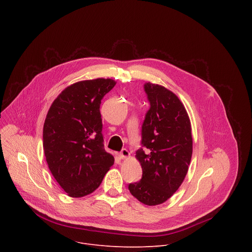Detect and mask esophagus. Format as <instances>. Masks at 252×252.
<instances>
[{"label": "esophagus", "instance_id": "obj_1", "mask_svg": "<svg viewBox=\"0 0 252 252\" xmlns=\"http://www.w3.org/2000/svg\"><path fill=\"white\" fill-rule=\"evenodd\" d=\"M119 157H120V158H122V159L126 158L127 157H129V152H128L126 149H123L122 152L119 154Z\"/></svg>", "mask_w": 252, "mask_h": 252}]
</instances>
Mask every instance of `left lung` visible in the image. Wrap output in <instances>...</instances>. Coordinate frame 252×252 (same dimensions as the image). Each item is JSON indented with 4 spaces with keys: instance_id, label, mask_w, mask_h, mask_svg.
<instances>
[{
    "instance_id": "1",
    "label": "left lung",
    "mask_w": 252,
    "mask_h": 252,
    "mask_svg": "<svg viewBox=\"0 0 252 252\" xmlns=\"http://www.w3.org/2000/svg\"><path fill=\"white\" fill-rule=\"evenodd\" d=\"M150 109L141 126V147L135 157L142 167L129 192L147 205L166 201L183 184L192 155L189 118L179 98L167 89L146 83Z\"/></svg>"
}]
</instances>
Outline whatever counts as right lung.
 Here are the masks:
<instances>
[{
    "mask_svg": "<svg viewBox=\"0 0 252 252\" xmlns=\"http://www.w3.org/2000/svg\"><path fill=\"white\" fill-rule=\"evenodd\" d=\"M116 86L111 79L79 82L54 100L43 130L49 168L61 188L71 197L94 191L115 158L103 145L99 106Z\"/></svg>",
    "mask_w": 252,
    "mask_h": 252,
    "instance_id": "1",
    "label": "right lung"
}]
</instances>
